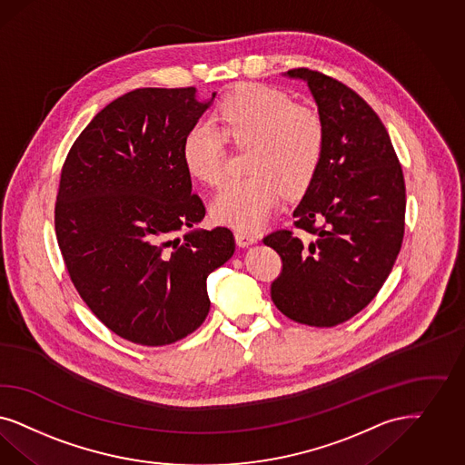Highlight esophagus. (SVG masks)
<instances>
[{
	"label": "esophagus",
	"instance_id": "obj_1",
	"mask_svg": "<svg viewBox=\"0 0 465 465\" xmlns=\"http://www.w3.org/2000/svg\"><path fill=\"white\" fill-rule=\"evenodd\" d=\"M235 241H237V243H239L241 247H247V245L254 243V242L257 241V237L254 235V233H249V232H242V230H237V232H235Z\"/></svg>",
	"mask_w": 465,
	"mask_h": 465
}]
</instances>
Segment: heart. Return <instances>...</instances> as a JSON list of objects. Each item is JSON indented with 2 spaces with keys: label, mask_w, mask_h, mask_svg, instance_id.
Wrapping results in <instances>:
<instances>
[{
  "label": "heart",
  "mask_w": 465,
  "mask_h": 465,
  "mask_svg": "<svg viewBox=\"0 0 465 465\" xmlns=\"http://www.w3.org/2000/svg\"><path fill=\"white\" fill-rule=\"evenodd\" d=\"M214 124L193 125L182 144L187 172L218 187L226 176L224 138L235 147H249L247 173L230 182L213 203L220 223L256 230L278 208L283 191L302 193L320 166L324 125L320 114L297 106L292 97L261 84H247L223 97Z\"/></svg>",
  "instance_id": "b5f03b06"
}]
</instances>
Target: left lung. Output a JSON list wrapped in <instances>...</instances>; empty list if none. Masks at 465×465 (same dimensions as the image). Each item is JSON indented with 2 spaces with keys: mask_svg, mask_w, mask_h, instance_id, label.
I'll return each instance as SVG.
<instances>
[{
  "mask_svg": "<svg viewBox=\"0 0 465 465\" xmlns=\"http://www.w3.org/2000/svg\"><path fill=\"white\" fill-rule=\"evenodd\" d=\"M316 99L324 151L301 204L298 230L262 242L282 259L272 301L290 320L330 328L353 318L383 287L401 252L405 182L383 122L345 84L292 68Z\"/></svg>",
  "mask_w": 465,
  "mask_h": 465,
  "instance_id": "left-lung-1",
  "label": "left lung"
}]
</instances>
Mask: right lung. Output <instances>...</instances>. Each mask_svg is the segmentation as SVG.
Returning a JSON list of instances; mask_svg holds the SVG:
<instances>
[{"instance_id":"right-lung-1","label":"right lung","mask_w":465,"mask_h":465,"mask_svg":"<svg viewBox=\"0 0 465 465\" xmlns=\"http://www.w3.org/2000/svg\"><path fill=\"white\" fill-rule=\"evenodd\" d=\"M208 106L193 85L130 91L97 113L62 166L54 232L64 268L97 320L139 345L195 331L209 312L208 274L235 251L226 226L180 237L206 214L182 144Z\"/></svg>"}]
</instances>
